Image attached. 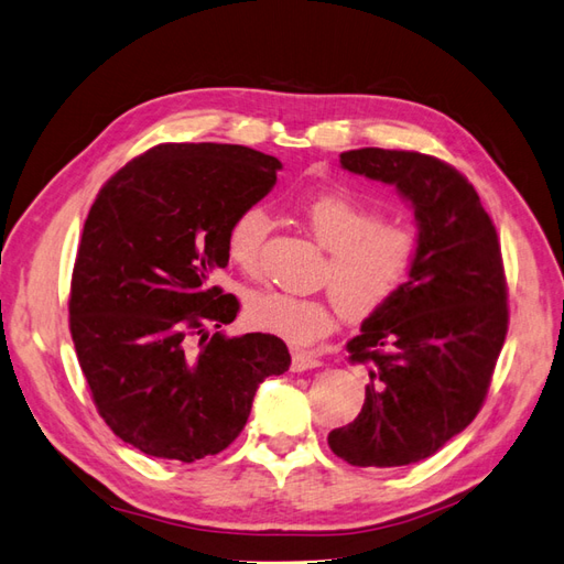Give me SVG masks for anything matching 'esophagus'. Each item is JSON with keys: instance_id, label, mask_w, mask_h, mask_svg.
<instances>
[{"instance_id": "34e87169", "label": "esophagus", "mask_w": 564, "mask_h": 564, "mask_svg": "<svg viewBox=\"0 0 564 564\" xmlns=\"http://www.w3.org/2000/svg\"><path fill=\"white\" fill-rule=\"evenodd\" d=\"M293 371H307V369H316L322 367V359L314 357L310 352H302V350H295L293 352Z\"/></svg>"}]
</instances>
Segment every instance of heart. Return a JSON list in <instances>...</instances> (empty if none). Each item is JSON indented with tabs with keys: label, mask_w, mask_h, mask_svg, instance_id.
Instances as JSON below:
<instances>
[{
	"label": "heart",
	"mask_w": 564,
	"mask_h": 564,
	"mask_svg": "<svg viewBox=\"0 0 564 564\" xmlns=\"http://www.w3.org/2000/svg\"><path fill=\"white\" fill-rule=\"evenodd\" d=\"M314 240L328 250L324 285L334 297H297L264 291L250 297L252 326L293 345H312L336 328L340 307L345 319L369 322L405 288L420 254V238L405 224L381 221V214L345 193L312 195L300 207ZM271 216L252 205L236 214L226 234V254L245 273H257Z\"/></svg>",
	"instance_id": "1"
}]
</instances>
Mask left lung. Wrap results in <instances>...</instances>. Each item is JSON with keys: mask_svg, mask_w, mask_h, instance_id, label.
Returning a JSON list of instances; mask_svg holds the SVG:
<instances>
[{"mask_svg": "<svg viewBox=\"0 0 564 564\" xmlns=\"http://www.w3.org/2000/svg\"><path fill=\"white\" fill-rule=\"evenodd\" d=\"M340 164L398 187L414 207L420 254L393 305L348 343L369 386L362 412L328 445L355 467H405L438 453L484 405L510 322L500 240L474 185L436 156L362 148Z\"/></svg>", "mask_w": 564, "mask_h": 564, "instance_id": "1", "label": "left lung"}]
</instances>
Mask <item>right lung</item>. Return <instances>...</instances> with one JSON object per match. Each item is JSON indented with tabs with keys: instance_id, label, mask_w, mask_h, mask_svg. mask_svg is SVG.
Returning a JSON list of instances; mask_svg holds the SVG:
<instances>
[{
	"instance_id": "add662e5",
	"label": "right lung",
	"mask_w": 564,
	"mask_h": 564,
	"mask_svg": "<svg viewBox=\"0 0 564 564\" xmlns=\"http://www.w3.org/2000/svg\"><path fill=\"white\" fill-rule=\"evenodd\" d=\"M279 169L242 144L164 142L93 202L70 276V338L99 416L144 455L195 462L226 451L259 383L291 367L276 336H224L240 305L209 285L228 264L230 221Z\"/></svg>"
}]
</instances>
